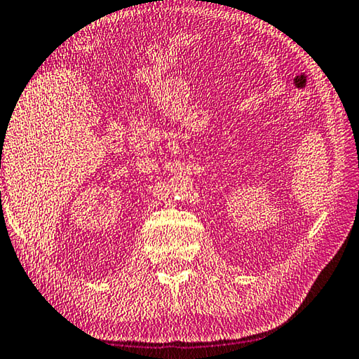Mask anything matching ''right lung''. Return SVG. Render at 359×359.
<instances>
[{
	"instance_id": "1",
	"label": "right lung",
	"mask_w": 359,
	"mask_h": 359,
	"mask_svg": "<svg viewBox=\"0 0 359 359\" xmlns=\"http://www.w3.org/2000/svg\"><path fill=\"white\" fill-rule=\"evenodd\" d=\"M0 168H1V166H0Z\"/></svg>"
}]
</instances>
